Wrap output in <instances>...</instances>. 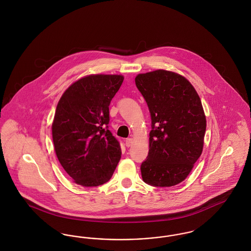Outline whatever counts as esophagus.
Segmentation results:
<instances>
[{
    "label": "esophagus",
    "mask_w": 251,
    "mask_h": 251,
    "mask_svg": "<svg viewBox=\"0 0 251 251\" xmlns=\"http://www.w3.org/2000/svg\"><path fill=\"white\" fill-rule=\"evenodd\" d=\"M133 143V140H132V138H127L126 140H125V145H126V147H128V148H130L131 145Z\"/></svg>",
    "instance_id": "obj_1"
}]
</instances>
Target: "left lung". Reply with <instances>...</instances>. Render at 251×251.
Returning a JSON list of instances; mask_svg holds the SVG:
<instances>
[{
  "mask_svg": "<svg viewBox=\"0 0 251 251\" xmlns=\"http://www.w3.org/2000/svg\"><path fill=\"white\" fill-rule=\"evenodd\" d=\"M135 84L151 118L142 179L152 186L176 185L202 152L206 118L200 96L186 78L164 70L138 74Z\"/></svg>",
  "mask_w": 251,
  "mask_h": 251,
  "instance_id": "8db88e82",
  "label": "left lung"
}]
</instances>
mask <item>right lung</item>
I'll use <instances>...</instances> for the list:
<instances>
[{"mask_svg": "<svg viewBox=\"0 0 251 251\" xmlns=\"http://www.w3.org/2000/svg\"><path fill=\"white\" fill-rule=\"evenodd\" d=\"M122 75L96 74L72 84L61 97L51 125L54 151L74 182L98 186L111 179L121 157L108 130L109 105Z\"/></svg>", "mask_w": 251, "mask_h": 251, "instance_id": "1", "label": "right lung"}]
</instances>
